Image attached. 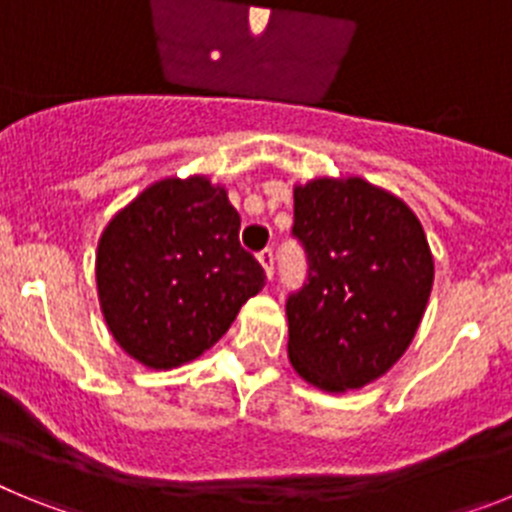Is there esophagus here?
<instances>
[{
  "instance_id": "1",
  "label": "esophagus",
  "mask_w": 512,
  "mask_h": 512,
  "mask_svg": "<svg viewBox=\"0 0 512 512\" xmlns=\"http://www.w3.org/2000/svg\"><path fill=\"white\" fill-rule=\"evenodd\" d=\"M259 261L261 266H264L266 277H274V251H271V248H264V251L259 253Z\"/></svg>"
}]
</instances>
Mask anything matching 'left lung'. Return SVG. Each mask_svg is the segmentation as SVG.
<instances>
[{"label": "left lung", "instance_id": "obj_1", "mask_svg": "<svg viewBox=\"0 0 512 512\" xmlns=\"http://www.w3.org/2000/svg\"><path fill=\"white\" fill-rule=\"evenodd\" d=\"M292 238L307 277L287 297L289 361L325 392L382 377L413 341L433 256L408 205L364 179L295 187Z\"/></svg>", "mask_w": 512, "mask_h": 512}]
</instances>
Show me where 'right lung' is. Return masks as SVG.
<instances>
[{"label":"right lung","instance_id":"obj_1","mask_svg":"<svg viewBox=\"0 0 512 512\" xmlns=\"http://www.w3.org/2000/svg\"><path fill=\"white\" fill-rule=\"evenodd\" d=\"M241 215L202 176L164 179L104 228L97 287L112 336L140 364L174 369L220 341L266 284L238 241Z\"/></svg>","mask_w":512,"mask_h":512}]
</instances>
